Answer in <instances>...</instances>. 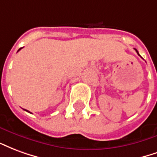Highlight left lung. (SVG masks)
Wrapping results in <instances>:
<instances>
[{
    "label": "left lung",
    "instance_id": "8db88e82",
    "mask_svg": "<svg viewBox=\"0 0 157 157\" xmlns=\"http://www.w3.org/2000/svg\"><path fill=\"white\" fill-rule=\"evenodd\" d=\"M135 50H136V52H137V53H138V55H139V56H140V54H139V52H138V51H137L136 49H135Z\"/></svg>",
    "mask_w": 157,
    "mask_h": 157
}]
</instances>
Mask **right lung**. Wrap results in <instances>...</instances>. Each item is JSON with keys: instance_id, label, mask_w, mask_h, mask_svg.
<instances>
[{"instance_id": "add662e5", "label": "right lung", "mask_w": 157, "mask_h": 157, "mask_svg": "<svg viewBox=\"0 0 157 157\" xmlns=\"http://www.w3.org/2000/svg\"><path fill=\"white\" fill-rule=\"evenodd\" d=\"M21 49V48H20V49H19V50H18V51H20ZM18 51H17V52H18ZM25 110H26V111H27V112H29V111H28V110H27V109H25ZM29 113H31V112H29Z\"/></svg>"}]
</instances>
